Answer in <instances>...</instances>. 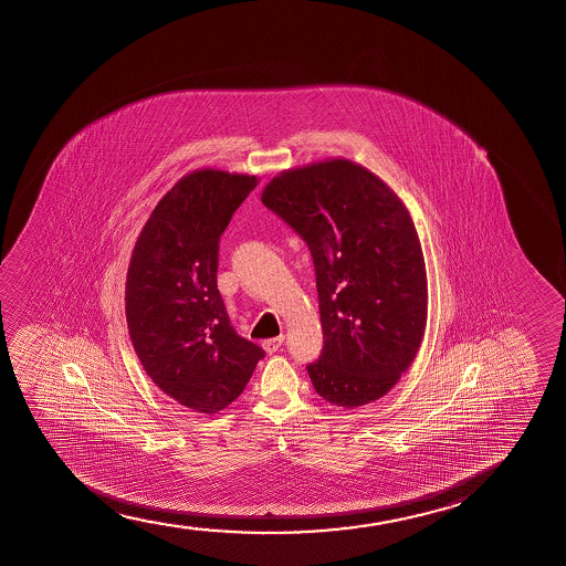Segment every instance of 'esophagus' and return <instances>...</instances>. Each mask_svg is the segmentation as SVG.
<instances>
[{
	"label": "esophagus",
	"mask_w": 566,
	"mask_h": 566,
	"mask_svg": "<svg viewBox=\"0 0 566 566\" xmlns=\"http://www.w3.org/2000/svg\"><path fill=\"white\" fill-rule=\"evenodd\" d=\"M282 342H284V336H276V338H269V340H264V352H266V354H274V352H279L280 346H282Z\"/></svg>",
	"instance_id": "esophagus-1"
}]
</instances>
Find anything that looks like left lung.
Returning <instances> with one entry per match:
<instances>
[{
    "label": "left lung",
    "instance_id": "left-lung-1",
    "mask_svg": "<svg viewBox=\"0 0 566 566\" xmlns=\"http://www.w3.org/2000/svg\"><path fill=\"white\" fill-rule=\"evenodd\" d=\"M261 201L313 256L325 336L307 365L317 395L348 410L379 400L426 334V261L406 205L346 158L282 171Z\"/></svg>",
    "mask_w": 566,
    "mask_h": 566
}]
</instances>
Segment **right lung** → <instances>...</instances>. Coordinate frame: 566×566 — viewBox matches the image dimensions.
Wrapping results in <instances>:
<instances>
[{"instance_id":"1","label":"right lung","mask_w":566,"mask_h":566,"mask_svg":"<svg viewBox=\"0 0 566 566\" xmlns=\"http://www.w3.org/2000/svg\"><path fill=\"white\" fill-rule=\"evenodd\" d=\"M255 187L248 174H187L150 212L127 269L125 315L140 365L201 413L228 408L264 357L233 331L217 286L218 241Z\"/></svg>"}]
</instances>
